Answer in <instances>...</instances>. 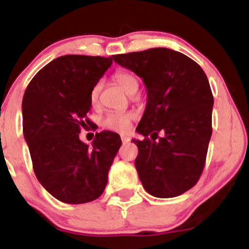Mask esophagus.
Returning <instances> with one entry per match:
<instances>
[{"label": "esophagus", "instance_id": "obj_1", "mask_svg": "<svg viewBox=\"0 0 249 249\" xmlns=\"http://www.w3.org/2000/svg\"><path fill=\"white\" fill-rule=\"evenodd\" d=\"M122 142H123V144H127V142H130V137L125 136V134H123V136H122Z\"/></svg>", "mask_w": 249, "mask_h": 249}]
</instances>
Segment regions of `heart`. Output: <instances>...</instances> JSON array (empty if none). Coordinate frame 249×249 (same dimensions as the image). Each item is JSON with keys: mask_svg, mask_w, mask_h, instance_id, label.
<instances>
[{"mask_svg": "<svg viewBox=\"0 0 249 249\" xmlns=\"http://www.w3.org/2000/svg\"><path fill=\"white\" fill-rule=\"evenodd\" d=\"M113 78L128 95H132L138 90V81L128 71H117ZM99 91H101V83H96L90 91V102L92 105H96L98 102ZM134 118H136V115L131 111L108 112L102 118L101 125L107 130L113 131V132H125L130 128L131 123Z\"/></svg>", "mask_w": 249, "mask_h": 249, "instance_id": "b5f03b06", "label": "heart"}]
</instances>
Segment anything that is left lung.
<instances>
[{
    "label": "left lung",
    "instance_id": "1",
    "mask_svg": "<svg viewBox=\"0 0 249 249\" xmlns=\"http://www.w3.org/2000/svg\"><path fill=\"white\" fill-rule=\"evenodd\" d=\"M112 59L141 77L147 90L146 107L136 128L145 138L132 139L138 146L134 165L142 186L157 198L185 193L201 176L212 136L214 99L206 73L190 57L167 48ZM159 132L163 137L158 139Z\"/></svg>",
    "mask_w": 249,
    "mask_h": 249
}]
</instances>
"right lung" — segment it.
Segmentation results:
<instances>
[{
  "mask_svg": "<svg viewBox=\"0 0 249 249\" xmlns=\"http://www.w3.org/2000/svg\"><path fill=\"white\" fill-rule=\"evenodd\" d=\"M112 64L111 57L65 55L42 68L22 101L23 134L34 172L53 198L85 204L104 192L107 173L122 145L118 133H96L92 146L79 139L90 91Z\"/></svg>",
  "mask_w": 249,
  "mask_h": 249,
  "instance_id": "obj_1",
  "label": "right lung"
}]
</instances>
